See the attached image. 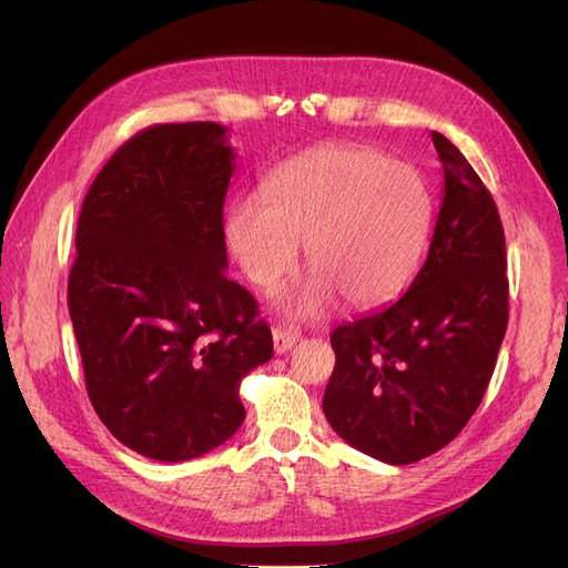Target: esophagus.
<instances>
[{
  "label": "esophagus",
  "mask_w": 568,
  "mask_h": 568,
  "mask_svg": "<svg viewBox=\"0 0 568 568\" xmlns=\"http://www.w3.org/2000/svg\"><path fill=\"white\" fill-rule=\"evenodd\" d=\"M272 338H274V351L282 355V353H286V351H291V348L296 346L298 338H301V332L296 329V326L280 324V326H274Z\"/></svg>",
  "instance_id": "34e87169"
}]
</instances>
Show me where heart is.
I'll use <instances>...</instances> for the list:
<instances>
[{"mask_svg":"<svg viewBox=\"0 0 568 568\" xmlns=\"http://www.w3.org/2000/svg\"><path fill=\"white\" fill-rule=\"evenodd\" d=\"M432 194L415 168L359 144H322L288 159L263 192L236 196L225 242L244 277L265 294L296 270L301 242L313 272L282 298L298 320L341 296L374 307L415 277L432 232Z\"/></svg>","mask_w":568,"mask_h":568,"instance_id":"heart-1","label":"heart"}]
</instances>
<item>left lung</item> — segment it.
I'll return each instance as SVG.
<instances>
[{"mask_svg": "<svg viewBox=\"0 0 568 568\" xmlns=\"http://www.w3.org/2000/svg\"><path fill=\"white\" fill-rule=\"evenodd\" d=\"M432 140L445 184L426 263L398 301L334 329L322 400L343 440L386 464L434 455L467 426L507 332L500 213L462 151Z\"/></svg>", "mask_w": 568, "mask_h": 568, "instance_id": "left-lung-1", "label": "left lung"}]
</instances>
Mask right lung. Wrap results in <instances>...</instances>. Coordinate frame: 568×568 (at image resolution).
<instances>
[{
	"label": "right lung",
	"mask_w": 568,
	"mask_h": 568,
	"mask_svg": "<svg viewBox=\"0 0 568 568\" xmlns=\"http://www.w3.org/2000/svg\"><path fill=\"white\" fill-rule=\"evenodd\" d=\"M236 153L217 123L136 132L84 196L68 311L99 419L159 462L242 426L239 384L272 357L255 298L227 280L222 227Z\"/></svg>",
	"instance_id": "right-lung-1"
}]
</instances>
